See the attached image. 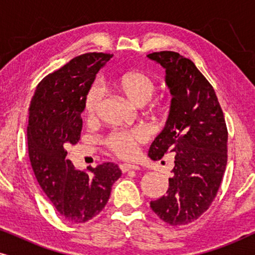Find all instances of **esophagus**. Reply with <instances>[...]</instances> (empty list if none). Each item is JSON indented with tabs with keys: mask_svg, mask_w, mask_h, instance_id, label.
<instances>
[{
	"mask_svg": "<svg viewBox=\"0 0 255 255\" xmlns=\"http://www.w3.org/2000/svg\"><path fill=\"white\" fill-rule=\"evenodd\" d=\"M121 169L123 173H127L128 170H138L139 166L133 165V163H122Z\"/></svg>",
	"mask_w": 255,
	"mask_h": 255,
	"instance_id": "obj_1",
	"label": "esophagus"
}]
</instances>
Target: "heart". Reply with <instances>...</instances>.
<instances>
[{
  "label": "heart",
  "mask_w": 255,
  "mask_h": 255,
  "mask_svg": "<svg viewBox=\"0 0 255 255\" xmlns=\"http://www.w3.org/2000/svg\"><path fill=\"white\" fill-rule=\"evenodd\" d=\"M110 90L123 96L135 107H142L152 99L156 90V81L151 75L142 71L132 69L114 76L108 81ZM101 102V93L96 87H92L87 93L83 103V111L87 118L95 117L97 108ZM163 111L161 102L149 104L146 114L149 117L156 118ZM147 140V133L141 128H115L102 139V144L118 158H130L134 154L138 145Z\"/></svg>",
  "instance_id": "b5f03b06"
}]
</instances>
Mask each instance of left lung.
<instances>
[{"mask_svg":"<svg viewBox=\"0 0 255 255\" xmlns=\"http://www.w3.org/2000/svg\"><path fill=\"white\" fill-rule=\"evenodd\" d=\"M147 57L166 69L173 96L166 127L148 156L175 154L168 190L151 201V209L167 224L186 225L203 215L217 195L228 163V128L214 88L190 59L172 51Z\"/></svg>","mask_w":255,"mask_h":255,"instance_id":"left-lung-1","label":"left lung"}]
</instances>
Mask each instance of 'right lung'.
Masks as SVG:
<instances>
[{
  "instance_id": "obj_1",
  "label": "right lung",
  "mask_w": 255,
  "mask_h": 255,
  "mask_svg": "<svg viewBox=\"0 0 255 255\" xmlns=\"http://www.w3.org/2000/svg\"><path fill=\"white\" fill-rule=\"evenodd\" d=\"M110 58L113 54L102 52L73 58L41 80L29 108L27 148L33 173L48 200L72 223L99 215L122 175L114 162L88 167V173L75 169L65 149L80 140L85 97Z\"/></svg>"
}]
</instances>
